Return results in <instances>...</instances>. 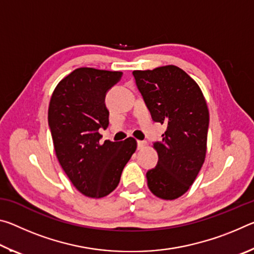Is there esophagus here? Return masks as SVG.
<instances>
[{"mask_svg":"<svg viewBox=\"0 0 254 254\" xmlns=\"http://www.w3.org/2000/svg\"><path fill=\"white\" fill-rule=\"evenodd\" d=\"M137 144V149H143L145 147V144H147V142H144V141H137L136 142Z\"/></svg>","mask_w":254,"mask_h":254,"instance_id":"esophagus-1","label":"esophagus"}]
</instances>
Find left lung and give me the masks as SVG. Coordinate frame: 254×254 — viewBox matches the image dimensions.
I'll use <instances>...</instances> for the list:
<instances>
[{
    "instance_id": "left-lung-1",
    "label": "left lung",
    "mask_w": 254,
    "mask_h": 254,
    "mask_svg": "<svg viewBox=\"0 0 254 254\" xmlns=\"http://www.w3.org/2000/svg\"><path fill=\"white\" fill-rule=\"evenodd\" d=\"M135 84L154 122L166 124L153 143L158 163L148 170V187L162 199L184 195L203 166L209 114L199 86L179 67L133 71Z\"/></svg>"
}]
</instances>
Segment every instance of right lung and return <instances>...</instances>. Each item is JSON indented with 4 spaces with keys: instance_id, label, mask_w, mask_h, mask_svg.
Returning a JSON list of instances; mask_svg holds the SVG:
<instances>
[{
    "instance_id": "obj_1",
    "label": "right lung",
    "mask_w": 254,
    "mask_h": 254,
    "mask_svg": "<svg viewBox=\"0 0 254 254\" xmlns=\"http://www.w3.org/2000/svg\"><path fill=\"white\" fill-rule=\"evenodd\" d=\"M122 75L77 68L57 85L50 100L48 124L56 156L77 190L92 198L107 196L118 187L136 149L133 137L102 143L98 133L109 127L106 93Z\"/></svg>"
}]
</instances>
